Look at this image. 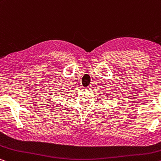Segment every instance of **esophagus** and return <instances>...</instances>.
<instances>
[{"instance_id": "1", "label": "esophagus", "mask_w": 161, "mask_h": 161, "mask_svg": "<svg viewBox=\"0 0 161 161\" xmlns=\"http://www.w3.org/2000/svg\"><path fill=\"white\" fill-rule=\"evenodd\" d=\"M91 88H92V86L91 85H89L88 86H86V87H85V89H86V90H90Z\"/></svg>"}]
</instances>
